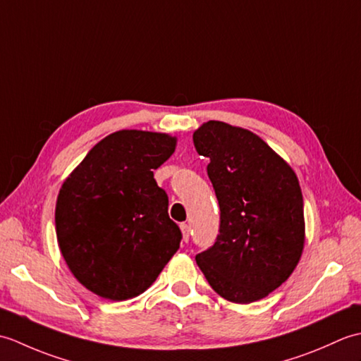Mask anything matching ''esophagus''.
Returning a JSON list of instances; mask_svg holds the SVG:
<instances>
[{
    "mask_svg": "<svg viewBox=\"0 0 361 361\" xmlns=\"http://www.w3.org/2000/svg\"><path fill=\"white\" fill-rule=\"evenodd\" d=\"M181 231H183V242H188L189 240V235H190V226L188 224H181Z\"/></svg>",
    "mask_w": 361,
    "mask_h": 361,
    "instance_id": "obj_1",
    "label": "esophagus"
}]
</instances>
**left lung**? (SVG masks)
<instances>
[{
    "mask_svg": "<svg viewBox=\"0 0 361 361\" xmlns=\"http://www.w3.org/2000/svg\"><path fill=\"white\" fill-rule=\"evenodd\" d=\"M220 206L219 234L195 256L231 302L265 298L288 279L304 247V202L295 172L255 133L209 121L194 133Z\"/></svg>",
    "mask_w": 361,
    "mask_h": 361,
    "instance_id": "1",
    "label": "left lung"
}]
</instances>
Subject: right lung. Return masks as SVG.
<instances>
[{
  "mask_svg": "<svg viewBox=\"0 0 361 361\" xmlns=\"http://www.w3.org/2000/svg\"><path fill=\"white\" fill-rule=\"evenodd\" d=\"M164 133L121 130L97 142L60 189L56 233L82 286L124 301L147 290L180 248L153 171L175 150Z\"/></svg>",
  "mask_w": 361,
  "mask_h": 361,
  "instance_id": "1",
  "label": "right lung"
}]
</instances>
